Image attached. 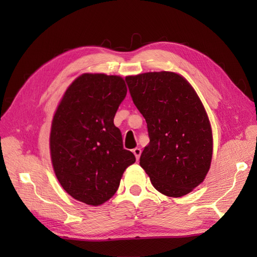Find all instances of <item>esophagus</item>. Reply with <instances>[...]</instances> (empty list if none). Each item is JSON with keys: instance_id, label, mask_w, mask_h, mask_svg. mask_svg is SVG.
Instances as JSON below:
<instances>
[{"instance_id": "34e87169", "label": "esophagus", "mask_w": 257, "mask_h": 257, "mask_svg": "<svg viewBox=\"0 0 257 257\" xmlns=\"http://www.w3.org/2000/svg\"><path fill=\"white\" fill-rule=\"evenodd\" d=\"M133 153L135 154L136 160L138 161V160H139V158H141V154H142V149H141V148H135V149L133 150Z\"/></svg>"}]
</instances>
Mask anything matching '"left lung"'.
I'll use <instances>...</instances> for the list:
<instances>
[{"label":"left lung","instance_id":"obj_1","mask_svg":"<svg viewBox=\"0 0 257 257\" xmlns=\"http://www.w3.org/2000/svg\"><path fill=\"white\" fill-rule=\"evenodd\" d=\"M125 81L150 138L139 164L162 194L186 195L204 181L212 159V132L203 104L176 73H145Z\"/></svg>","mask_w":257,"mask_h":257}]
</instances>
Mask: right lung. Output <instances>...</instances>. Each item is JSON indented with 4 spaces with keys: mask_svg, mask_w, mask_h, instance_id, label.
Listing matches in <instances>:
<instances>
[{
    "mask_svg": "<svg viewBox=\"0 0 257 257\" xmlns=\"http://www.w3.org/2000/svg\"><path fill=\"white\" fill-rule=\"evenodd\" d=\"M126 92L119 76L83 74L69 85L53 116L54 173L62 188L84 204L98 206L112 197L124 170L136 161L113 124Z\"/></svg>",
    "mask_w": 257,
    "mask_h": 257,
    "instance_id": "right-lung-1",
    "label": "right lung"
}]
</instances>
